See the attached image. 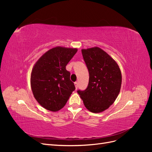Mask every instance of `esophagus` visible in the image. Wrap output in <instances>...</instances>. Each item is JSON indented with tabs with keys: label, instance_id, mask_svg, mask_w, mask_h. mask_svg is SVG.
<instances>
[{
	"label": "esophagus",
	"instance_id": "1",
	"mask_svg": "<svg viewBox=\"0 0 152 152\" xmlns=\"http://www.w3.org/2000/svg\"><path fill=\"white\" fill-rule=\"evenodd\" d=\"M74 84H75V88L77 89L78 88V86H79V83H78V82H75Z\"/></svg>",
	"mask_w": 152,
	"mask_h": 152
}]
</instances>
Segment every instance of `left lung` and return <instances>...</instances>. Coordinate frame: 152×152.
<instances>
[{
  "mask_svg": "<svg viewBox=\"0 0 152 152\" xmlns=\"http://www.w3.org/2000/svg\"><path fill=\"white\" fill-rule=\"evenodd\" d=\"M82 54L89 73V84L77 93L87 110L99 113L109 108L121 90L122 75L113 59L99 48L82 49Z\"/></svg>",
  "mask_w": 152,
  "mask_h": 152,
  "instance_id": "8db88e82",
  "label": "left lung"
}]
</instances>
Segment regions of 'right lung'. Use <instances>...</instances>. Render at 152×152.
Returning <instances> with one entry per match:
<instances>
[{
	"label": "right lung",
	"instance_id": "obj_1",
	"mask_svg": "<svg viewBox=\"0 0 152 152\" xmlns=\"http://www.w3.org/2000/svg\"><path fill=\"white\" fill-rule=\"evenodd\" d=\"M77 52V49L56 47L49 50L35 63L31 74V90L44 108L58 111L75 91L66 66Z\"/></svg>",
	"mask_w": 152,
	"mask_h": 152
}]
</instances>
